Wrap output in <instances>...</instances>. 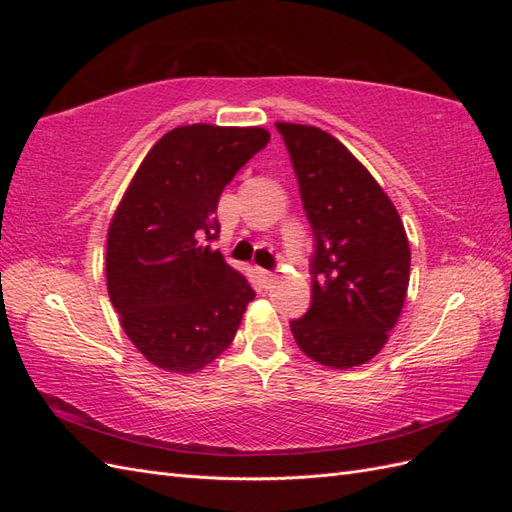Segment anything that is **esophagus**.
<instances>
[{
	"instance_id": "esophagus-1",
	"label": "esophagus",
	"mask_w": 512,
	"mask_h": 512,
	"mask_svg": "<svg viewBox=\"0 0 512 512\" xmlns=\"http://www.w3.org/2000/svg\"><path fill=\"white\" fill-rule=\"evenodd\" d=\"M258 273H260V277L265 282H273L275 280V273L273 271H267V269H258Z\"/></svg>"
}]
</instances>
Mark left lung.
<instances>
[{"label":"left lung","mask_w":512,"mask_h":512,"mask_svg":"<svg viewBox=\"0 0 512 512\" xmlns=\"http://www.w3.org/2000/svg\"><path fill=\"white\" fill-rule=\"evenodd\" d=\"M314 232L312 303L290 320L314 361L348 369L380 352L404 307L410 247L391 198L352 153L314 126L275 123Z\"/></svg>","instance_id":"obj_1"}]
</instances>
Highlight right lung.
Masks as SVG:
<instances>
[{
    "mask_svg": "<svg viewBox=\"0 0 512 512\" xmlns=\"http://www.w3.org/2000/svg\"><path fill=\"white\" fill-rule=\"evenodd\" d=\"M269 138L262 128H175L123 194L108 228L106 286L123 331L153 365L192 374L235 339L256 292L209 243L222 190Z\"/></svg>",
    "mask_w": 512,
    "mask_h": 512,
    "instance_id": "1",
    "label": "right lung"
}]
</instances>
